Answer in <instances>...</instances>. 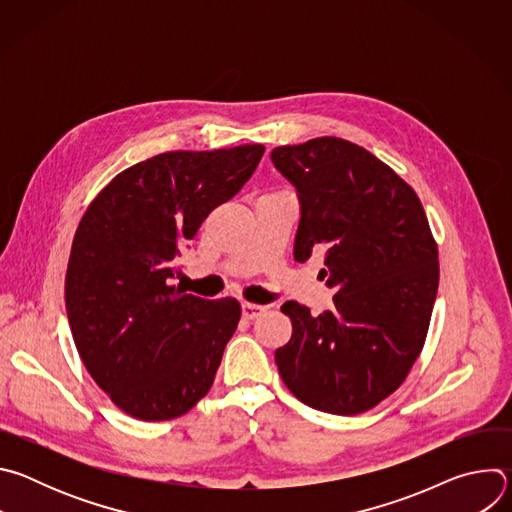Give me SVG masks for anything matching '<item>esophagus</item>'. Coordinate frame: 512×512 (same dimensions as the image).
<instances>
[{"instance_id": "1", "label": "esophagus", "mask_w": 512, "mask_h": 512, "mask_svg": "<svg viewBox=\"0 0 512 512\" xmlns=\"http://www.w3.org/2000/svg\"><path fill=\"white\" fill-rule=\"evenodd\" d=\"M265 310H267V306H259V304L245 302V304H243V318H245V320H255V318H259Z\"/></svg>"}]
</instances>
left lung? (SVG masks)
Segmentation results:
<instances>
[{
	"label": "left lung",
	"instance_id": "obj_1",
	"mask_svg": "<svg viewBox=\"0 0 512 512\" xmlns=\"http://www.w3.org/2000/svg\"><path fill=\"white\" fill-rule=\"evenodd\" d=\"M271 160L302 206L296 261L324 247L336 289L320 316L281 306L294 332L275 350L279 375L318 411H369L401 387L425 344L440 283L425 210L395 170L340 137L281 145Z\"/></svg>",
	"mask_w": 512,
	"mask_h": 512
}]
</instances>
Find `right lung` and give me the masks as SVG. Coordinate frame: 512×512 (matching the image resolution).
I'll return each mask as SVG.
<instances>
[{
    "instance_id": "right-lung-1",
    "label": "right lung",
    "mask_w": 512,
    "mask_h": 512,
    "mask_svg": "<svg viewBox=\"0 0 512 512\" xmlns=\"http://www.w3.org/2000/svg\"><path fill=\"white\" fill-rule=\"evenodd\" d=\"M263 152L154 156L117 174L81 218L64 281L70 332L89 375L135 419L180 417L212 387L241 306L184 294L174 265Z\"/></svg>"
}]
</instances>
